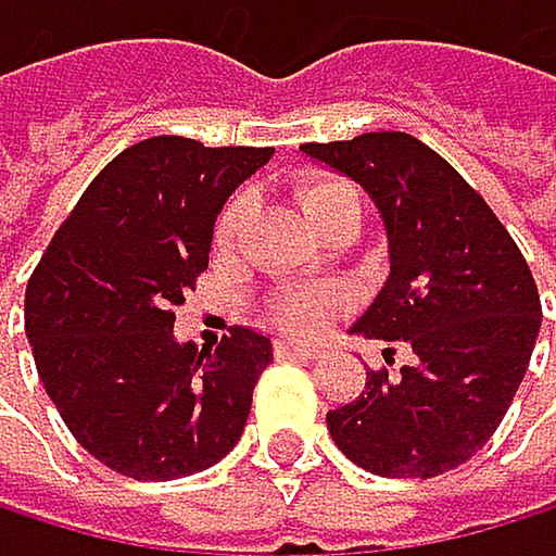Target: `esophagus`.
<instances>
[{
  "label": "esophagus",
  "mask_w": 556,
  "mask_h": 556,
  "mask_svg": "<svg viewBox=\"0 0 556 556\" xmlns=\"http://www.w3.org/2000/svg\"><path fill=\"white\" fill-rule=\"evenodd\" d=\"M276 353H280V356H290V359H319V356H324V350H319V346L290 343V340H280V343H276Z\"/></svg>",
  "instance_id": "34e87169"
}]
</instances>
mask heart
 <instances>
[{
    "mask_svg": "<svg viewBox=\"0 0 556 556\" xmlns=\"http://www.w3.org/2000/svg\"><path fill=\"white\" fill-rule=\"evenodd\" d=\"M296 203L303 210V216L313 223V229L324 226L340 206L346 203H356V193L343 182V179H333V176H309L306 182H300L296 189ZM243 213H247V200L237 197L229 200L219 223H216V243L219 247H229L232 237L240 232V223H243ZM340 296L333 290H306V293H283L276 296L273 303V319L280 324L283 330L290 333H316L319 327L327 324V316L337 309Z\"/></svg>",
    "mask_w": 556,
    "mask_h": 556,
    "instance_id": "obj_1",
    "label": "heart"
}]
</instances>
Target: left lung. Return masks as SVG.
I'll list each match as a JSON object with an SVG mask.
<instances>
[{
  "instance_id": "left-lung-1",
  "label": "left lung",
  "mask_w": 556,
  "mask_h": 556,
  "mask_svg": "<svg viewBox=\"0 0 556 556\" xmlns=\"http://www.w3.org/2000/svg\"><path fill=\"white\" fill-rule=\"evenodd\" d=\"M300 149L367 189L387 229L390 276L350 333L414 350L396 377L370 370L367 390L327 414L333 443L377 477L467 464L501 427L541 330L527 260L477 189L410 132Z\"/></svg>"
}]
</instances>
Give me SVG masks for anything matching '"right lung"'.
Listing matches in <instances>:
<instances>
[{"mask_svg": "<svg viewBox=\"0 0 556 556\" xmlns=\"http://www.w3.org/2000/svg\"><path fill=\"white\" fill-rule=\"evenodd\" d=\"M273 149L142 139L105 166L26 287L39 380L86 451L132 480L219 464L243 437L269 337L237 327L216 350L173 337L210 266L213 226Z\"/></svg>", "mask_w": 556, "mask_h": 556, "instance_id": "right-lung-1", "label": "right lung"}]
</instances>
